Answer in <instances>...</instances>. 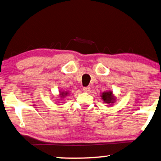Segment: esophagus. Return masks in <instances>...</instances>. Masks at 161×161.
<instances>
[{
    "instance_id": "1",
    "label": "esophagus",
    "mask_w": 161,
    "mask_h": 161,
    "mask_svg": "<svg viewBox=\"0 0 161 161\" xmlns=\"http://www.w3.org/2000/svg\"><path fill=\"white\" fill-rule=\"evenodd\" d=\"M83 90L85 91V92H88L90 90V87H83Z\"/></svg>"
}]
</instances>
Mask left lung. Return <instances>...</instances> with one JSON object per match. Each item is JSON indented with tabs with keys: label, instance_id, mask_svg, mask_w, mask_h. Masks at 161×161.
Returning a JSON list of instances; mask_svg holds the SVG:
<instances>
[{
	"label": "left lung",
	"instance_id": "8db88e82",
	"mask_svg": "<svg viewBox=\"0 0 161 161\" xmlns=\"http://www.w3.org/2000/svg\"><path fill=\"white\" fill-rule=\"evenodd\" d=\"M100 97L103 100L104 103L107 104H109L110 106L114 105V103H116V97L113 94L112 91H105V92H103Z\"/></svg>",
	"mask_w": 161,
	"mask_h": 161
}]
</instances>
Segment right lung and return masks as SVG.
I'll return each instance as SVG.
<instances>
[{"label": "right lung", "mask_w": 161, "mask_h": 161, "mask_svg": "<svg viewBox=\"0 0 161 161\" xmlns=\"http://www.w3.org/2000/svg\"><path fill=\"white\" fill-rule=\"evenodd\" d=\"M69 92L68 91H59V97H61V99H64V97L68 96Z\"/></svg>", "instance_id": "right-lung-1"}]
</instances>
